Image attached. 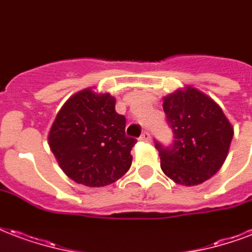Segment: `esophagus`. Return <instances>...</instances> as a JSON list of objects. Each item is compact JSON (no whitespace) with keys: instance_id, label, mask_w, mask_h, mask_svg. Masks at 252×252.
<instances>
[{"instance_id":"esophagus-1","label":"esophagus","mask_w":252,"mask_h":252,"mask_svg":"<svg viewBox=\"0 0 252 252\" xmlns=\"http://www.w3.org/2000/svg\"><path fill=\"white\" fill-rule=\"evenodd\" d=\"M139 140H140V141H147V143H150V141H151V135L147 131H144V132H143V133H141L140 137H139Z\"/></svg>"}]
</instances>
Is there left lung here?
<instances>
[{
	"label": "left lung",
	"mask_w": 252,
	"mask_h": 252,
	"mask_svg": "<svg viewBox=\"0 0 252 252\" xmlns=\"http://www.w3.org/2000/svg\"><path fill=\"white\" fill-rule=\"evenodd\" d=\"M171 147L155 141L160 167L182 186H197L214 176L228 155L234 128L221 108L199 89L186 87L163 97Z\"/></svg>",
	"instance_id": "left-lung-1"
}]
</instances>
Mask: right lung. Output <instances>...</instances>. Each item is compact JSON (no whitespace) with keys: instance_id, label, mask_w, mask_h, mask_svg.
I'll return each instance as SVG.
<instances>
[{"instance_id":"add662e5","label":"right lung","mask_w":252,"mask_h":252,"mask_svg":"<svg viewBox=\"0 0 252 252\" xmlns=\"http://www.w3.org/2000/svg\"><path fill=\"white\" fill-rule=\"evenodd\" d=\"M109 93L87 88L74 93L57 113L48 143L57 163L73 182L104 187L116 182L132 164L126 117L115 111Z\"/></svg>"}]
</instances>
